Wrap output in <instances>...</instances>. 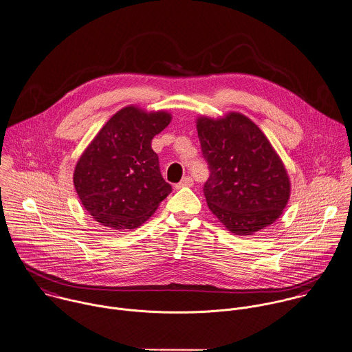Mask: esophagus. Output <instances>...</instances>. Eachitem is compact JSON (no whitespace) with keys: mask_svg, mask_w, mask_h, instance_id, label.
Returning a JSON list of instances; mask_svg holds the SVG:
<instances>
[{"mask_svg":"<svg viewBox=\"0 0 352 352\" xmlns=\"http://www.w3.org/2000/svg\"><path fill=\"white\" fill-rule=\"evenodd\" d=\"M193 185V179L190 177H185L182 178V181L179 184L175 185V189H181V188H189Z\"/></svg>","mask_w":352,"mask_h":352,"instance_id":"obj_1","label":"esophagus"}]
</instances>
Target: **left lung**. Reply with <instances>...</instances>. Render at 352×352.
Masks as SVG:
<instances>
[{
  "mask_svg": "<svg viewBox=\"0 0 352 352\" xmlns=\"http://www.w3.org/2000/svg\"><path fill=\"white\" fill-rule=\"evenodd\" d=\"M210 178L204 196L211 212L236 236H251L283 214L291 196L287 168L263 131L245 115L196 119Z\"/></svg>",
  "mask_w": 352,
  "mask_h": 352,
  "instance_id": "8db88e82",
  "label": "left lung"
}]
</instances>
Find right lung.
Here are the masks:
<instances>
[{
	"label": "right lung",
	"mask_w": 352,
	"mask_h": 352,
	"mask_svg": "<svg viewBox=\"0 0 352 352\" xmlns=\"http://www.w3.org/2000/svg\"><path fill=\"white\" fill-rule=\"evenodd\" d=\"M171 122L167 111H118L86 146L74 170L83 208L102 226L124 230L148 221L170 195L152 138Z\"/></svg>",
	"instance_id": "right-lung-1"
}]
</instances>
